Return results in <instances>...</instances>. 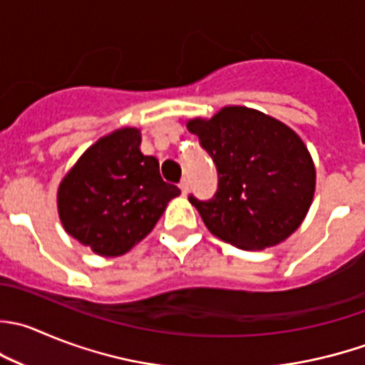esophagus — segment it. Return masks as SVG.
Returning a JSON list of instances; mask_svg holds the SVG:
<instances>
[{"instance_id":"34e87169","label":"esophagus","mask_w":365,"mask_h":365,"mask_svg":"<svg viewBox=\"0 0 365 365\" xmlns=\"http://www.w3.org/2000/svg\"><path fill=\"white\" fill-rule=\"evenodd\" d=\"M180 190H182V194L183 196H185L187 192H189V182H187V180H182V182H180Z\"/></svg>"}]
</instances>
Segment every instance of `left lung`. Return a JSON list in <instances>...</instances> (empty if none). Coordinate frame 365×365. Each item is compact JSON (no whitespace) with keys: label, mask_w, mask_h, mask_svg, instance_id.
Instances as JSON below:
<instances>
[{"label":"left lung","mask_w":365,"mask_h":365,"mask_svg":"<svg viewBox=\"0 0 365 365\" xmlns=\"http://www.w3.org/2000/svg\"><path fill=\"white\" fill-rule=\"evenodd\" d=\"M187 130L217 168L215 196H189L210 233L240 250H265L299 228L316 192V165L294 130L239 105L190 119Z\"/></svg>","instance_id":"left-lung-1"}]
</instances>
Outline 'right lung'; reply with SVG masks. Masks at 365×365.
<instances>
[{"label": "right lung", "mask_w": 365, "mask_h": 365, "mask_svg": "<svg viewBox=\"0 0 365 365\" xmlns=\"http://www.w3.org/2000/svg\"><path fill=\"white\" fill-rule=\"evenodd\" d=\"M158 160L140 151V130H114L83 151L56 192L60 222L101 257H119L155 228L176 185L164 182Z\"/></svg>", "instance_id": "right-lung-1"}]
</instances>
